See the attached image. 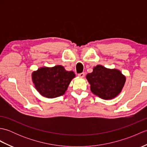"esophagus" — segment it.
I'll return each mask as SVG.
<instances>
[{"label":"esophagus","instance_id":"esophagus-1","mask_svg":"<svg viewBox=\"0 0 147 147\" xmlns=\"http://www.w3.org/2000/svg\"><path fill=\"white\" fill-rule=\"evenodd\" d=\"M78 76L81 77V78H83L85 76V73H81L78 74Z\"/></svg>","mask_w":147,"mask_h":147}]
</instances>
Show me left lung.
<instances>
[{"label": "left lung", "mask_w": 147, "mask_h": 147, "mask_svg": "<svg viewBox=\"0 0 147 147\" xmlns=\"http://www.w3.org/2000/svg\"><path fill=\"white\" fill-rule=\"evenodd\" d=\"M90 90L95 95L108 100L115 97L125 83L126 78L117 69H110L101 65L93 68L92 73L86 75Z\"/></svg>", "instance_id": "obj_1"}]
</instances>
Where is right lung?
<instances>
[{
    "instance_id": "right-lung-1",
    "label": "right lung",
    "mask_w": 147,
    "mask_h": 147,
    "mask_svg": "<svg viewBox=\"0 0 147 147\" xmlns=\"http://www.w3.org/2000/svg\"><path fill=\"white\" fill-rule=\"evenodd\" d=\"M74 77L73 71H65L59 65L53 67H41L32 74L36 89L42 96L50 98L63 95Z\"/></svg>"
}]
</instances>
